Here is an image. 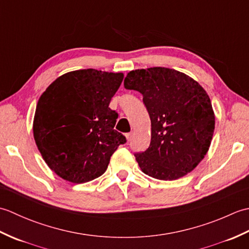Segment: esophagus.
Listing matches in <instances>:
<instances>
[{"label":"esophagus","mask_w":249,"mask_h":249,"mask_svg":"<svg viewBox=\"0 0 249 249\" xmlns=\"http://www.w3.org/2000/svg\"><path fill=\"white\" fill-rule=\"evenodd\" d=\"M126 138H127V140H128V141H130L131 139H133V133H128V134H126Z\"/></svg>","instance_id":"34e87169"}]
</instances>
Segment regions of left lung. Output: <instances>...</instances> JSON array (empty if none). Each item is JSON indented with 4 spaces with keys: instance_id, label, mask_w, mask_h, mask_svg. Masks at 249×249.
Returning <instances> with one entry per match:
<instances>
[{
    "instance_id": "1",
    "label": "left lung",
    "mask_w": 249,
    "mask_h": 249,
    "mask_svg": "<svg viewBox=\"0 0 249 249\" xmlns=\"http://www.w3.org/2000/svg\"><path fill=\"white\" fill-rule=\"evenodd\" d=\"M124 88L142 94L151 119L150 146L134 154L141 170L165 181L194 170L208 153L215 128L212 104L203 88L166 67L129 71Z\"/></svg>"
}]
</instances>
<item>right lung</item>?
Masks as SVG:
<instances>
[{
  "instance_id": "1",
  "label": "right lung",
  "mask_w": 249,
  "mask_h": 249,
  "mask_svg": "<svg viewBox=\"0 0 249 249\" xmlns=\"http://www.w3.org/2000/svg\"><path fill=\"white\" fill-rule=\"evenodd\" d=\"M124 75L93 68L67 72L41 95L33 133L47 165L71 183H86L107 170L126 138L114 129L118 112L109 108Z\"/></svg>"
}]
</instances>
